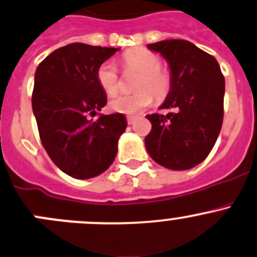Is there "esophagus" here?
Returning <instances> with one entry per match:
<instances>
[{
    "label": "esophagus",
    "mask_w": 257,
    "mask_h": 257,
    "mask_svg": "<svg viewBox=\"0 0 257 257\" xmlns=\"http://www.w3.org/2000/svg\"><path fill=\"white\" fill-rule=\"evenodd\" d=\"M136 116H128V118H126V121H128V124H133L134 121H136Z\"/></svg>",
    "instance_id": "obj_1"
}]
</instances>
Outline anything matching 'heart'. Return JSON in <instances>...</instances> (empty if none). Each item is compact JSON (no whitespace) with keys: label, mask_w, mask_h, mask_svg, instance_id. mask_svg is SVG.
<instances>
[{"label":"heart","mask_w":257,"mask_h":257,"mask_svg":"<svg viewBox=\"0 0 257 257\" xmlns=\"http://www.w3.org/2000/svg\"><path fill=\"white\" fill-rule=\"evenodd\" d=\"M125 70L141 74L137 81L138 93L132 95H119L110 101V108L116 113L137 114L148 108L153 98L158 101L168 96L172 86L171 75L162 69L161 57L146 49L129 50L123 55ZM96 81L104 93L113 96L119 90V78L115 65L111 61L103 62L96 71Z\"/></svg>","instance_id":"obj_1"}]
</instances>
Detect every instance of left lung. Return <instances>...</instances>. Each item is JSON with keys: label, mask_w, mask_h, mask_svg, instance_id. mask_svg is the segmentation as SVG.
I'll list each match as a JSON object with an SVG mask.
<instances>
[{"label": "left lung", "mask_w": 257, "mask_h": 257, "mask_svg": "<svg viewBox=\"0 0 257 257\" xmlns=\"http://www.w3.org/2000/svg\"><path fill=\"white\" fill-rule=\"evenodd\" d=\"M171 70L172 86L159 108L167 115L149 114L152 131L146 137L149 156L173 171L193 168L215 146L223 120L225 78L217 60L186 40L149 44Z\"/></svg>", "instance_id": "obj_1"}]
</instances>
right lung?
I'll list each match as a JSON object with an SVG mask.
<instances>
[{"label": "right lung", "mask_w": 257, "mask_h": 257, "mask_svg": "<svg viewBox=\"0 0 257 257\" xmlns=\"http://www.w3.org/2000/svg\"><path fill=\"white\" fill-rule=\"evenodd\" d=\"M119 49L75 44L55 50L35 73L32 110L40 139L51 161L76 179L99 176L110 167L126 128L123 114H101L106 94L96 71Z\"/></svg>", "instance_id": "1"}]
</instances>
